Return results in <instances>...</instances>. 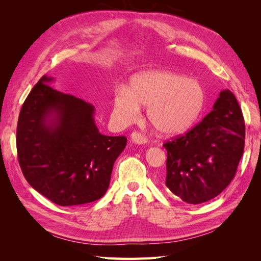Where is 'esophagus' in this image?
<instances>
[{"label": "esophagus", "mask_w": 261, "mask_h": 261, "mask_svg": "<svg viewBox=\"0 0 261 261\" xmlns=\"http://www.w3.org/2000/svg\"><path fill=\"white\" fill-rule=\"evenodd\" d=\"M130 139H132L133 143H135L137 145H144V144L147 143V137L144 136L141 133H138V132L132 133Z\"/></svg>", "instance_id": "1"}]
</instances>
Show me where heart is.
I'll return each instance as SVG.
<instances>
[{"label":"heart","mask_w":261,"mask_h":261,"mask_svg":"<svg viewBox=\"0 0 261 261\" xmlns=\"http://www.w3.org/2000/svg\"><path fill=\"white\" fill-rule=\"evenodd\" d=\"M206 105V91L196 80L170 70H145L130 78L128 89L115 91L113 113L123 124L135 122L140 106L163 135H178L197 121Z\"/></svg>","instance_id":"b5f03b06"}]
</instances>
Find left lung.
Wrapping results in <instances>:
<instances>
[{
  "label": "left lung",
  "mask_w": 261,
  "mask_h": 261,
  "mask_svg": "<svg viewBox=\"0 0 261 261\" xmlns=\"http://www.w3.org/2000/svg\"><path fill=\"white\" fill-rule=\"evenodd\" d=\"M245 122L234 94L222 90L212 111L167 149L165 185L179 198L199 204L222 193L244 152Z\"/></svg>",
  "instance_id": "1"
}]
</instances>
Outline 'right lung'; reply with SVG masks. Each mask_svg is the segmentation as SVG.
<instances>
[{"mask_svg":"<svg viewBox=\"0 0 261 261\" xmlns=\"http://www.w3.org/2000/svg\"><path fill=\"white\" fill-rule=\"evenodd\" d=\"M44 75L21 107L16 134L18 162L30 186L59 206L100 199L110 185L125 136H106L94 107L50 86Z\"/></svg>","mask_w":261,"mask_h":261,"instance_id":"1","label":"right lung"}]
</instances>
